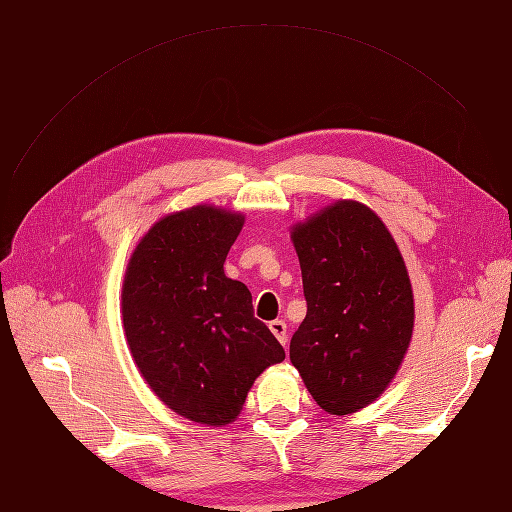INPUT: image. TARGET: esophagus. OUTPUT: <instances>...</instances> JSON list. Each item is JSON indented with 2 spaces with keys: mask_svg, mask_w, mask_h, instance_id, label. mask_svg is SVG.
Instances as JSON below:
<instances>
[{
  "mask_svg": "<svg viewBox=\"0 0 512 512\" xmlns=\"http://www.w3.org/2000/svg\"><path fill=\"white\" fill-rule=\"evenodd\" d=\"M269 329H271V333L277 337V342H280L282 346H286V342H288L286 322H284V320H273V322H269Z\"/></svg>",
  "mask_w": 512,
  "mask_h": 512,
  "instance_id": "1",
  "label": "esophagus"
}]
</instances>
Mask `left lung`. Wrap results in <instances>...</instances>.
Segmentation results:
<instances>
[{
    "label": "left lung",
    "instance_id": "left-lung-1",
    "mask_svg": "<svg viewBox=\"0 0 512 512\" xmlns=\"http://www.w3.org/2000/svg\"><path fill=\"white\" fill-rule=\"evenodd\" d=\"M307 314L290 339V361L329 414H352L389 386L414 327L410 277L397 243L354 200L292 228Z\"/></svg>",
    "mask_w": 512,
    "mask_h": 512
}]
</instances>
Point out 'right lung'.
Listing matches in <instances>:
<instances>
[{"label": "right lung", "instance_id": "1", "mask_svg": "<svg viewBox=\"0 0 512 512\" xmlns=\"http://www.w3.org/2000/svg\"><path fill=\"white\" fill-rule=\"evenodd\" d=\"M243 215L198 205L153 224L123 282V329L164 404L203 425H228L269 365L286 359L252 292L224 275Z\"/></svg>", "mask_w": 512, "mask_h": 512}]
</instances>
